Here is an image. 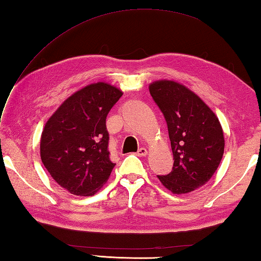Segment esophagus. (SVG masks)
<instances>
[{
  "instance_id": "1",
  "label": "esophagus",
  "mask_w": 261,
  "mask_h": 261,
  "mask_svg": "<svg viewBox=\"0 0 261 261\" xmlns=\"http://www.w3.org/2000/svg\"><path fill=\"white\" fill-rule=\"evenodd\" d=\"M137 154H138V156H139V157H146L147 154H148V150H147L146 148L142 147V148L139 149V150H138Z\"/></svg>"
}]
</instances>
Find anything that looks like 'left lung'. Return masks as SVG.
<instances>
[{"label": "left lung", "instance_id": "left-lung-1", "mask_svg": "<svg viewBox=\"0 0 261 261\" xmlns=\"http://www.w3.org/2000/svg\"><path fill=\"white\" fill-rule=\"evenodd\" d=\"M149 92L167 122L174 154L171 173L158 179L173 194L191 193L206 184L222 160V126L208 105L178 82L154 81Z\"/></svg>", "mask_w": 261, "mask_h": 261}]
</instances>
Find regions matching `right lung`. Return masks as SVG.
Instances as JSON below:
<instances>
[{
	"instance_id": "add662e5",
	"label": "right lung",
	"mask_w": 261,
	"mask_h": 261,
	"mask_svg": "<svg viewBox=\"0 0 261 261\" xmlns=\"http://www.w3.org/2000/svg\"><path fill=\"white\" fill-rule=\"evenodd\" d=\"M123 95L107 82L71 94L46 122L42 164L54 180L77 196H92L107 184L115 164L109 158L107 115Z\"/></svg>"
}]
</instances>
